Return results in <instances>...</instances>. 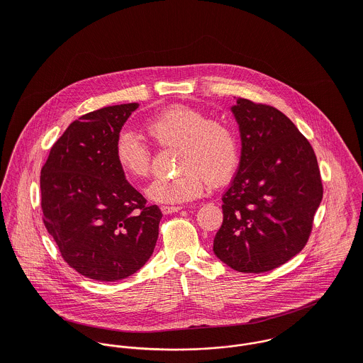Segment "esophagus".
<instances>
[{
	"mask_svg": "<svg viewBox=\"0 0 363 363\" xmlns=\"http://www.w3.org/2000/svg\"><path fill=\"white\" fill-rule=\"evenodd\" d=\"M182 207H177V206H163V207H160V211L164 213V215H169V213H174V212H177V211H180Z\"/></svg>",
	"mask_w": 363,
	"mask_h": 363,
	"instance_id": "1",
	"label": "esophagus"
}]
</instances>
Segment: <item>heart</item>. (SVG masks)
Masks as SVG:
<instances>
[{
    "label": "heart",
    "mask_w": 363,
    "mask_h": 363,
    "mask_svg": "<svg viewBox=\"0 0 363 363\" xmlns=\"http://www.w3.org/2000/svg\"><path fill=\"white\" fill-rule=\"evenodd\" d=\"M148 138L162 148L179 147L173 177H157L147 189L157 204H182L200 197L209 182L220 186L232 179L240 160L236 130L226 121L211 118L201 108L174 104L144 123ZM114 155L125 174L143 179L151 172V150L130 133H121Z\"/></svg>",
    "instance_id": "heart-1"
}]
</instances>
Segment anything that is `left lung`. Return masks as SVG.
<instances>
[{
    "label": "left lung",
    "mask_w": 363,
    "mask_h": 363,
    "mask_svg": "<svg viewBox=\"0 0 363 363\" xmlns=\"http://www.w3.org/2000/svg\"><path fill=\"white\" fill-rule=\"evenodd\" d=\"M242 155L222 196L213 253L239 272H267L308 243L323 183L311 143L278 108L239 98L232 106Z\"/></svg>",
    "instance_id": "obj_1"
}]
</instances>
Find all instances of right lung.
Segmentation results:
<instances>
[{
	"instance_id": "obj_1",
	"label": "right lung",
	"mask_w": 363,
	"mask_h": 363,
	"mask_svg": "<svg viewBox=\"0 0 363 363\" xmlns=\"http://www.w3.org/2000/svg\"><path fill=\"white\" fill-rule=\"evenodd\" d=\"M138 104L108 106L72 121L40 172L43 222L65 262L113 282L152 256L162 212L127 180L114 145Z\"/></svg>"
}]
</instances>
